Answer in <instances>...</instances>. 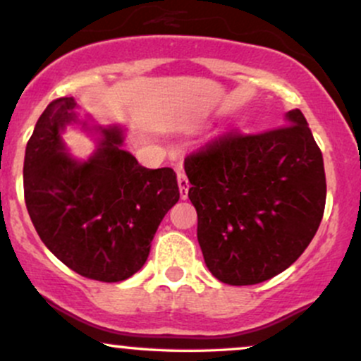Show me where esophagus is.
I'll return each instance as SVG.
<instances>
[{
	"label": "esophagus",
	"mask_w": 361,
	"mask_h": 361,
	"mask_svg": "<svg viewBox=\"0 0 361 361\" xmlns=\"http://www.w3.org/2000/svg\"><path fill=\"white\" fill-rule=\"evenodd\" d=\"M176 178H178V187H180V197L181 199H187L188 197V178L187 174H185V171H181V169H178L176 171Z\"/></svg>",
	"instance_id": "obj_1"
}]
</instances>
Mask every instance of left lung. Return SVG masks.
I'll list each match as a JSON object with an SVG mask.
<instances>
[{
	"instance_id": "8db88e82",
	"label": "left lung",
	"mask_w": 361,
	"mask_h": 361,
	"mask_svg": "<svg viewBox=\"0 0 361 361\" xmlns=\"http://www.w3.org/2000/svg\"><path fill=\"white\" fill-rule=\"evenodd\" d=\"M197 238L216 279L248 286L288 269L326 207L319 145L300 109L260 133H224L185 157Z\"/></svg>"
}]
</instances>
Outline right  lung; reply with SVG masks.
I'll return each mask as SVG.
<instances>
[{
	"label": "right lung",
	"instance_id": "right-lung-1",
	"mask_svg": "<svg viewBox=\"0 0 361 361\" xmlns=\"http://www.w3.org/2000/svg\"><path fill=\"white\" fill-rule=\"evenodd\" d=\"M73 97L54 99L27 142L23 195L39 238L77 274L118 283L140 271L162 217L180 199L171 168L147 169L121 147L123 130L101 128L87 161L66 152Z\"/></svg>",
	"mask_w": 361,
	"mask_h": 361
}]
</instances>
